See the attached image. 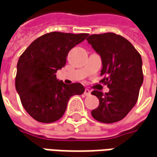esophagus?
<instances>
[{"label":"esophagus","mask_w":157,"mask_h":157,"mask_svg":"<svg viewBox=\"0 0 157 157\" xmlns=\"http://www.w3.org/2000/svg\"><path fill=\"white\" fill-rule=\"evenodd\" d=\"M84 94H85L86 96H88V95H90V94H91V92H90V90H89L88 88H86V89H85V91H84Z\"/></svg>","instance_id":"1"}]
</instances>
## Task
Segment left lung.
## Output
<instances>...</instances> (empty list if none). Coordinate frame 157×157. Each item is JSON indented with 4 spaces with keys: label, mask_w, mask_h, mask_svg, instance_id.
<instances>
[{
    "label": "left lung",
    "mask_w": 157,
    "mask_h": 157,
    "mask_svg": "<svg viewBox=\"0 0 157 157\" xmlns=\"http://www.w3.org/2000/svg\"><path fill=\"white\" fill-rule=\"evenodd\" d=\"M87 40L101 56V82L109 87L105 94L96 90L91 93L100 101L91 114L102 123L118 122L137 103L144 82L142 57L127 39L113 33L90 35Z\"/></svg>",
    "instance_id": "8db88e82"
}]
</instances>
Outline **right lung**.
I'll use <instances>...</instances> for the list:
<instances>
[{"label": "right lung", "instance_id": "obj_1", "mask_svg": "<svg viewBox=\"0 0 157 157\" xmlns=\"http://www.w3.org/2000/svg\"><path fill=\"white\" fill-rule=\"evenodd\" d=\"M87 36L59 32L46 33L35 39L20 56L16 91L23 107L38 122L58 120L65 113L70 97L84 93L81 83L67 85L56 79V73L65 66L70 50Z\"/></svg>", "mask_w": 157, "mask_h": 157}]
</instances>
